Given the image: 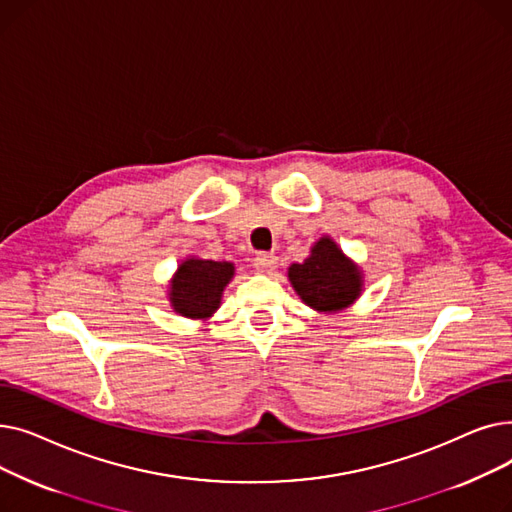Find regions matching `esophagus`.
Listing matches in <instances>:
<instances>
[{
  "label": "esophagus",
  "mask_w": 512,
  "mask_h": 512,
  "mask_svg": "<svg viewBox=\"0 0 512 512\" xmlns=\"http://www.w3.org/2000/svg\"><path fill=\"white\" fill-rule=\"evenodd\" d=\"M276 263H278V257L274 253H265V251L257 253L255 259H253V265L257 267L259 272H272Z\"/></svg>",
  "instance_id": "1"
}]
</instances>
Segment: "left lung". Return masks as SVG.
Returning a JSON list of instances; mask_svg holds the SVG:
<instances>
[{
  "label": "left lung",
  "instance_id": "left-lung-1",
  "mask_svg": "<svg viewBox=\"0 0 512 512\" xmlns=\"http://www.w3.org/2000/svg\"><path fill=\"white\" fill-rule=\"evenodd\" d=\"M288 278L299 297L317 311H338L361 292V276L336 242L321 238L303 263H292Z\"/></svg>",
  "mask_w": 512,
  "mask_h": 512
}]
</instances>
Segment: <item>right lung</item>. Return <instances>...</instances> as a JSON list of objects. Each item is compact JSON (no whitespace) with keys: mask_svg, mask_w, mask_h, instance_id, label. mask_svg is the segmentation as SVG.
Listing matches in <instances>:
<instances>
[{"mask_svg":"<svg viewBox=\"0 0 512 512\" xmlns=\"http://www.w3.org/2000/svg\"><path fill=\"white\" fill-rule=\"evenodd\" d=\"M234 276V265L228 261L188 259L178 267L172 282L170 301L176 313L184 317H209L220 307L222 290Z\"/></svg>","mask_w":512,"mask_h":512,"instance_id":"right-lung-1","label":"right lung"}]
</instances>
